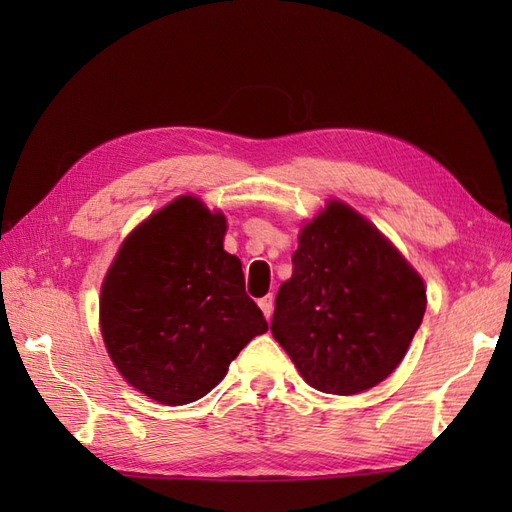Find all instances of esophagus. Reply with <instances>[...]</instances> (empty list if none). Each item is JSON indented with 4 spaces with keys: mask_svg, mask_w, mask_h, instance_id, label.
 Returning a JSON list of instances; mask_svg holds the SVG:
<instances>
[{
    "mask_svg": "<svg viewBox=\"0 0 512 512\" xmlns=\"http://www.w3.org/2000/svg\"><path fill=\"white\" fill-rule=\"evenodd\" d=\"M258 307L262 309V314H265V318H271V312H273V294H267V297L258 299Z\"/></svg>",
    "mask_w": 512,
    "mask_h": 512,
    "instance_id": "1",
    "label": "esophagus"
}]
</instances>
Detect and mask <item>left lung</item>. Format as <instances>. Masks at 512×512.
<instances>
[{"instance_id": "obj_1", "label": "left lung", "mask_w": 512, "mask_h": 512, "mask_svg": "<svg viewBox=\"0 0 512 512\" xmlns=\"http://www.w3.org/2000/svg\"><path fill=\"white\" fill-rule=\"evenodd\" d=\"M425 307L421 275L363 215L331 200L301 230L271 333L309 386L354 395L393 374Z\"/></svg>"}]
</instances>
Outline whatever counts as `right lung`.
<instances>
[{
  "label": "right lung",
  "mask_w": 512,
  "mask_h": 512,
  "mask_svg": "<svg viewBox=\"0 0 512 512\" xmlns=\"http://www.w3.org/2000/svg\"><path fill=\"white\" fill-rule=\"evenodd\" d=\"M226 220L181 196L123 241L106 273L100 327L134 389L168 406L205 397L269 324L247 297Z\"/></svg>",
  "instance_id": "right-lung-1"
}]
</instances>
